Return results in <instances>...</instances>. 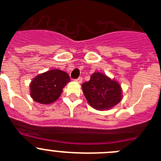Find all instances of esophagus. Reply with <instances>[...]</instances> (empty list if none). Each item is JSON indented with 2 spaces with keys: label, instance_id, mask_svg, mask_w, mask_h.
I'll list each match as a JSON object with an SVG mask.
<instances>
[{
  "label": "esophagus",
  "instance_id": "esophagus-1",
  "mask_svg": "<svg viewBox=\"0 0 161 161\" xmlns=\"http://www.w3.org/2000/svg\"><path fill=\"white\" fill-rule=\"evenodd\" d=\"M76 81L78 82V83H81V82H82V78L81 77L77 78V79H76Z\"/></svg>",
  "mask_w": 161,
  "mask_h": 161
}]
</instances>
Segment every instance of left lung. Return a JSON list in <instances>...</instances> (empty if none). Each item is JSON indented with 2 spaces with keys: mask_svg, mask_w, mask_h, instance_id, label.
I'll use <instances>...</instances> for the list:
<instances>
[{
  "mask_svg": "<svg viewBox=\"0 0 161 161\" xmlns=\"http://www.w3.org/2000/svg\"><path fill=\"white\" fill-rule=\"evenodd\" d=\"M82 90L89 105L98 110L110 109L122 99L119 84L100 72L93 73L89 81L82 84Z\"/></svg>",
  "mask_w": 161,
  "mask_h": 161,
  "instance_id": "left-lung-1",
  "label": "left lung"
}]
</instances>
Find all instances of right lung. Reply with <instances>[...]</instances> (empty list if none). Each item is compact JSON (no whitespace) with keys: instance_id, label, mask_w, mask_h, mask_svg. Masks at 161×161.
Wrapping results in <instances>:
<instances>
[{"instance_id":"right-lung-1","label":"right lung","mask_w":161,"mask_h":161,"mask_svg":"<svg viewBox=\"0 0 161 161\" xmlns=\"http://www.w3.org/2000/svg\"><path fill=\"white\" fill-rule=\"evenodd\" d=\"M70 77L64 71L54 69L34 78L31 83V95L34 101L41 104H51L63 92Z\"/></svg>"}]
</instances>
